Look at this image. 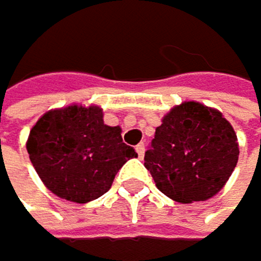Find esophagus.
<instances>
[{
  "label": "esophagus",
  "instance_id": "1",
  "mask_svg": "<svg viewBox=\"0 0 261 261\" xmlns=\"http://www.w3.org/2000/svg\"><path fill=\"white\" fill-rule=\"evenodd\" d=\"M136 150H137V153H139V156L142 159V156H144V153H145V144L144 142H140V144L136 147Z\"/></svg>",
  "mask_w": 261,
  "mask_h": 261
}]
</instances>
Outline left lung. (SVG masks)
Returning a JSON list of instances; mask_svg holds the SVG:
<instances>
[{"instance_id": "1", "label": "left lung", "mask_w": 261, "mask_h": 261, "mask_svg": "<svg viewBox=\"0 0 261 261\" xmlns=\"http://www.w3.org/2000/svg\"><path fill=\"white\" fill-rule=\"evenodd\" d=\"M144 160L165 196L183 204L206 201L236 168L237 134L221 111L185 101L163 116Z\"/></svg>"}]
</instances>
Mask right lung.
<instances>
[{
	"label": "right lung",
	"instance_id": "obj_1",
	"mask_svg": "<svg viewBox=\"0 0 261 261\" xmlns=\"http://www.w3.org/2000/svg\"><path fill=\"white\" fill-rule=\"evenodd\" d=\"M121 132L105 124L99 106L70 105L40 116L25 148L47 190L85 204L109 191L122 165L137 156Z\"/></svg>",
	"mask_w": 261,
	"mask_h": 261
}]
</instances>
